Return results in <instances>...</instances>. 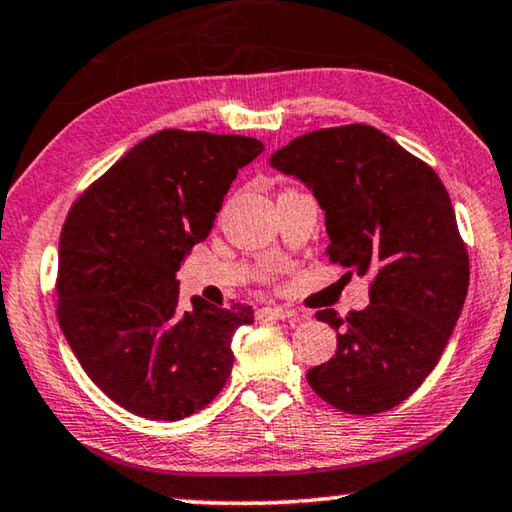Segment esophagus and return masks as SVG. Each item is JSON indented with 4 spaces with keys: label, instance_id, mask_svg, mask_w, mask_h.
<instances>
[{
    "label": "esophagus",
    "instance_id": "1",
    "mask_svg": "<svg viewBox=\"0 0 512 512\" xmlns=\"http://www.w3.org/2000/svg\"><path fill=\"white\" fill-rule=\"evenodd\" d=\"M262 316H269V319H278V321H287V319H296V312L294 310H287V307H264Z\"/></svg>",
    "mask_w": 512,
    "mask_h": 512
}]
</instances>
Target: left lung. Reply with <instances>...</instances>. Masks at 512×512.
<instances>
[{
  "label": "left lung",
  "instance_id": "8db88e82",
  "mask_svg": "<svg viewBox=\"0 0 512 512\" xmlns=\"http://www.w3.org/2000/svg\"><path fill=\"white\" fill-rule=\"evenodd\" d=\"M269 164L319 200L330 262L371 278L364 310L316 312L337 330V351L307 383L348 415L394 408L440 362L465 305L469 257L449 193L431 166L369 125L298 136Z\"/></svg>",
  "mask_w": 512,
  "mask_h": 512
}]
</instances>
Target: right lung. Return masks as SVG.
I'll return each mask as SVG.
<instances>
[{"instance_id": "right-lung-1", "label": "right lung", "mask_w": 512, "mask_h": 512, "mask_svg": "<svg viewBox=\"0 0 512 512\" xmlns=\"http://www.w3.org/2000/svg\"><path fill=\"white\" fill-rule=\"evenodd\" d=\"M264 145L164 129L125 152L75 205L59 241V323L88 378L134 415L177 421L230 378L253 307L180 305L177 271Z\"/></svg>"}]
</instances>
